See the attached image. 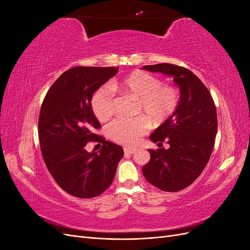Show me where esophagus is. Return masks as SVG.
I'll return each mask as SVG.
<instances>
[{
  "mask_svg": "<svg viewBox=\"0 0 250 250\" xmlns=\"http://www.w3.org/2000/svg\"><path fill=\"white\" fill-rule=\"evenodd\" d=\"M135 148H133V147H125L124 148V152L126 153V154H132V153H134L135 152Z\"/></svg>",
  "mask_w": 250,
  "mask_h": 250,
  "instance_id": "obj_1",
  "label": "esophagus"
}]
</instances>
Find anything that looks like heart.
Masks as SVG:
<instances>
[{
  "label": "heart",
  "mask_w": 250,
  "mask_h": 250,
  "mask_svg": "<svg viewBox=\"0 0 250 250\" xmlns=\"http://www.w3.org/2000/svg\"><path fill=\"white\" fill-rule=\"evenodd\" d=\"M110 86H103L92 97V108L96 118L105 122L113 113V92L138 98L135 112L160 122L170 117L179 103L178 90L169 85H162L160 79L143 71H134L120 80L112 81ZM148 122L144 117L117 119L109 124V138L124 145H134L146 132Z\"/></svg>",
  "instance_id": "heart-1"
}]
</instances>
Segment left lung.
<instances>
[{
    "mask_svg": "<svg viewBox=\"0 0 250 250\" xmlns=\"http://www.w3.org/2000/svg\"><path fill=\"white\" fill-rule=\"evenodd\" d=\"M143 70L173 78L179 87V103L172 115L151 133L150 140L169 149H149L150 161L143 167L148 183L165 192H177L193 184L206 168L217 133L213 98L190 70L171 63L143 66Z\"/></svg>",
    "mask_w": 250,
    "mask_h": 250,
    "instance_id": "left-lung-1",
    "label": "left lung"
}]
</instances>
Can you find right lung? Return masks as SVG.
Returning a JSON list of instances; mask_svg holds the SVG:
<instances>
[{
    "instance_id": "right-lung-1",
    "label": "right lung",
    "mask_w": 250,
    "mask_h": 250,
    "mask_svg": "<svg viewBox=\"0 0 250 250\" xmlns=\"http://www.w3.org/2000/svg\"><path fill=\"white\" fill-rule=\"evenodd\" d=\"M119 67L75 66L53 83L44 97L39 119L42 154L58 186L79 198H93L111 185L122 147L94 133L101 127L92 108L96 90ZM103 143L99 153H88L87 141Z\"/></svg>"
}]
</instances>
